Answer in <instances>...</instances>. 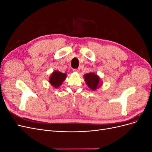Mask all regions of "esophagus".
<instances>
[{"label": "esophagus", "instance_id": "obj_1", "mask_svg": "<svg viewBox=\"0 0 152 152\" xmlns=\"http://www.w3.org/2000/svg\"><path fill=\"white\" fill-rule=\"evenodd\" d=\"M73 71H75L76 72H79L80 69L79 68H75V69H73Z\"/></svg>", "mask_w": 152, "mask_h": 152}]
</instances>
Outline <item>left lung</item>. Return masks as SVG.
I'll use <instances>...</instances> for the list:
<instances>
[{
    "label": "left lung",
    "instance_id": "obj_1",
    "mask_svg": "<svg viewBox=\"0 0 152 152\" xmlns=\"http://www.w3.org/2000/svg\"><path fill=\"white\" fill-rule=\"evenodd\" d=\"M84 79L87 85L92 90H95L99 87V77L94 73H89L84 75Z\"/></svg>",
    "mask_w": 152,
    "mask_h": 152
}]
</instances>
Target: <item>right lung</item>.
<instances>
[{"label":"right lung","mask_w":152,"mask_h":152,"mask_svg":"<svg viewBox=\"0 0 152 152\" xmlns=\"http://www.w3.org/2000/svg\"><path fill=\"white\" fill-rule=\"evenodd\" d=\"M66 74L58 71H54L49 78V82L54 87H58L66 79Z\"/></svg>","instance_id":"right-lung-1"}]
</instances>
